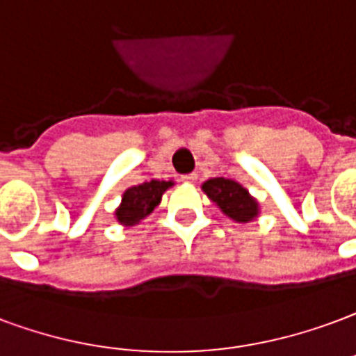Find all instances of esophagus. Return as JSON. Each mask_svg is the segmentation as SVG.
<instances>
[{
  "mask_svg": "<svg viewBox=\"0 0 356 356\" xmlns=\"http://www.w3.org/2000/svg\"><path fill=\"white\" fill-rule=\"evenodd\" d=\"M181 181H183V183H196V181H198V175H196V173H188V175H183V177H181Z\"/></svg>",
  "mask_w": 356,
  "mask_h": 356,
  "instance_id": "1",
  "label": "esophagus"
}]
</instances>
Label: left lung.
Here are the masks:
<instances>
[{
    "label": "left lung",
    "mask_w": 356,
    "mask_h": 356,
    "mask_svg": "<svg viewBox=\"0 0 356 356\" xmlns=\"http://www.w3.org/2000/svg\"><path fill=\"white\" fill-rule=\"evenodd\" d=\"M202 188L220 207V211L236 222H249L259 215V202L252 198L247 188L232 179H209Z\"/></svg>",
    "instance_id": "left-lung-1"
}]
</instances>
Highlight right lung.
Masks as SVG:
<instances>
[{
	"instance_id": "1",
	"label": "right lung",
	"mask_w": 356,
	"mask_h": 356,
	"mask_svg": "<svg viewBox=\"0 0 356 356\" xmlns=\"http://www.w3.org/2000/svg\"><path fill=\"white\" fill-rule=\"evenodd\" d=\"M173 185L171 181H149L128 188L122 196V204L115 215L120 225L134 226L139 220H143L147 215H151L152 209L160 204L162 194Z\"/></svg>"
}]
</instances>
